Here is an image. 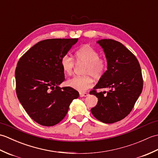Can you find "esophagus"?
I'll return each mask as SVG.
<instances>
[{"label":"esophagus","instance_id":"esophagus-1","mask_svg":"<svg viewBox=\"0 0 158 158\" xmlns=\"http://www.w3.org/2000/svg\"><path fill=\"white\" fill-rule=\"evenodd\" d=\"M79 96L80 97H85V96H88V93H80L79 94Z\"/></svg>","mask_w":158,"mask_h":158}]
</instances>
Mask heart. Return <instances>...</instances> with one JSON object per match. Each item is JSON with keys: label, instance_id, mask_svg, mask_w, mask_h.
Instances as JSON below:
<instances>
[{"label": "heart", "instance_id": "b5f03b06", "mask_svg": "<svg viewBox=\"0 0 158 158\" xmlns=\"http://www.w3.org/2000/svg\"><path fill=\"white\" fill-rule=\"evenodd\" d=\"M99 53L89 45H84L75 52V58L78 63L85 64L83 77H74L66 81L68 86L79 92H85L93 85L92 76L96 79L101 77L107 67L106 60L99 58ZM62 69L67 75H70L73 71L75 61L68 54L64 56L61 61Z\"/></svg>", "mask_w": 158, "mask_h": 158}]
</instances>
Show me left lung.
<instances>
[{
    "mask_svg": "<svg viewBox=\"0 0 158 158\" xmlns=\"http://www.w3.org/2000/svg\"><path fill=\"white\" fill-rule=\"evenodd\" d=\"M96 43L105 54L107 70L89 93L98 100L91 112L100 122L113 123L128 115L141 94V69L135 56L121 43L112 39H101ZM104 88L110 90L95 91Z\"/></svg>",
    "mask_w": 158,
    "mask_h": 158,
    "instance_id": "obj_1",
    "label": "left lung"
}]
</instances>
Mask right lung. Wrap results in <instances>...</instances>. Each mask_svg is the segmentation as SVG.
I'll return each mask as SVG.
<instances>
[{"instance_id": "right-lung-1", "label": "right lung", "mask_w": 158, "mask_h": 158, "mask_svg": "<svg viewBox=\"0 0 158 158\" xmlns=\"http://www.w3.org/2000/svg\"><path fill=\"white\" fill-rule=\"evenodd\" d=\"M78 39H46L36 43L19 60L15 69L16 93L31 118L53 126L64 118L79 96L70 87L60 88L64 73L60 61Z\"/></svg>"}]
</instances>
